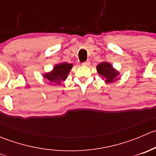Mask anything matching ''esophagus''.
<instances>
[{
	"mask_svg": "<svg viewBox=\"0 0 156 156\" xmlns=\"http://www.w3.org/2000/svg\"><path fill=\"white\" fill-rule=\"evenodd\" d=\"M90 64V60H87V61H85V62H82V65L85 66H88Z\"/></svg>",
	"mask_w": 156,
	"mask_h": 156,
	"instance_id": "esophagus-1",
	"label": "esophagus"
}]
</instances>
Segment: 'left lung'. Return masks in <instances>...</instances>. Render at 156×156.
Masks as SVG:
<instances>
[{
  "mask_svg": "<svg viewBox=\"0 0 156 156\" xmlns=\"http://www.w3.org/2000/svg\"><path fill=\"white\" fill-rule=\"evenodd\" d=\"M98 73L102 75L103 78H106V82H112L114 80H117L116 77L119 75V72H116L115 69L112 68L111 64L108 62H102L97 66Z\"/></svg>",
  "mask_w": 156,
  "mask_h": 156,
  "instance_id": "1",
  "label": "left lung"
}]
</instances>
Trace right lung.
<instances>
[{
  "instance_id": "1",
  "label": "right lung",
  "mask_w": 156,
  "mask_h": 156,
  "mask_svg": "<svg viewBox=\"0 0 156 156\" xmlns=\"http://www.w3.org/2000/svg\"><path fill=\"white\" fill-rule=\"evenodd\" d=\"M72 68V64L67 63V62L58 64V65L55 66L53 70L51 72L45 74L44 77L47 78L50 82L60 84L62 81H65L66 79Z\"/></svg>"
}]
</instances>
